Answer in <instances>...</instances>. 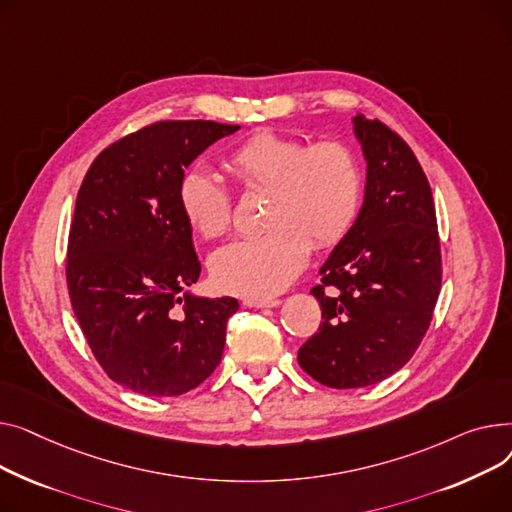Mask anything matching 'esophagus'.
I'll return each mask as SVG.
<instances>
[{
  "label": "esophagus",
  "mask_w": 512,
  "mask_h": 512,
  "mask_svg": "<svg viewBox=\"0 0 512 512\" xmlns=\"http://www.w3.org/2000/svg\"><path fill=\"white\" fill-rule=\"evenodd\" d=\"M244 304L248 308H277L281 304V299H277V297H246Z\"/></svg>",
  "instance_id": "34e87169"
}]
</instances>
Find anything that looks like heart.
Here are the masks:
<instances>
[{
    "instance_id": "heart-1",
    "label": "heart",
    "mask_w": 512,
    "mask_h": 512,
    "mask_svg": "<svg viewBox=\"0 0 512 512\" xmlns=\"http://www.w3.org/2000/svg\"><path fill=\"white\" fill-rule=\"evenodd\" d=\"M223 163L246 192L268 194L262 217L268 229L210 258L215 281L229 293L268 297L283 291L304 268L312 244L318 250L339 246L359 217L364 173L343 142L308 144L262 130L233 146ZM177 200L202 237L217 239L231 229V194L208 171H186Z\"/></svg>"
}]
</instances>
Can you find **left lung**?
Masks as SVG:
<instances>
[{
	"label": "left lung",
	"mask_w": 512,
	"mask_h": 512,
	"mask_svg": "<svg viewBox=\"0 0 512 512\" xmlns=\"http://www.w3.org/2000/svg\"><path fill=\"white\" fill-rule=\"evenodd\" d=\"M368 161L364 206L312 287L322 322L297 362L324 386L359 388L401 370L442 285L436 208L409 144L380 119H353Z\"/></svg>",
	"instance_id": "8db88e82"
}]
</instances>
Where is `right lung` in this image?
I'll return each instance as SVG.
<instances>
[{
    "mask_svg": "<svg viewBox=\"0 0 512 512\" xmlns=\"http://www.w3.org/2000/svg\"><path fill=\"white\" fill-rule=\"evenodd\" d=\"M239 126L163 119L103 148L78 190L68 237L70 304L105 374L177 397L221 362L235 297L181 295L200 260L177 200L184 169Z\"/></svg>",
    "mask_w": 512,
    "mask_h": 512,
    "instance_id": "1",
    "label": "right lung"
}]
</instances>
